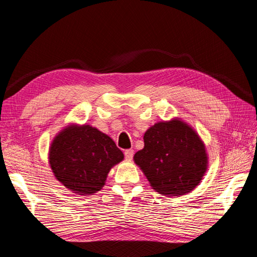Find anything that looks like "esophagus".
<instances>
[{
	"label": "esophagus",
	"mask_w": 257,
	"mask_h": 257,
	"mask_svg": "<svg viewBox=\"0 0 257 257\" xmlns=\"http://www.w3.org/2000/svg\"><path fill=\"white\" fill-rule=\"evenodd\" d=\"M124 155H125V159L127 161H131L132 159H133V157H134V150L133 149L125 150V151H124Z\"/></svg>",
	"instance_id": "1"
}]
</instances>
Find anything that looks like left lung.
<instances>
[{"instance_id":"8db88e82","label":"left lung","mask_w":257,"mask_h":257,"mask_svg":"<svg viewBox=\"0 0 257 257\" xmlns=\"http://www.w3.org/2000/svg\"><path fill=\"white\" fill-rule=\"evenodd\" d=\"M145 147L134 155L152 189L165 196H181L203 180L208 168L206 147L188 123L179 118L148 128Z\"/></svg>"}]
</instances>
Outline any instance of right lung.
Masks as SVG:
<instances>
[{
    "mask_svg": "<svg viewBox=\"0 0 257 257\" xmlns=\"http://www.w3.org/2000/svg\"><path fill=\"white\" fill-rule=\"evenodd\" d=\"M49 165L57 180L77 195L102 190L110 169L123 161L112 139L89 124H69L53 138Z\"/></svg>",
    "mask_w": 257,
    "mask_h": 257,
    "instance_id": "1",
    "label": "right lung"
}]
</instances>
